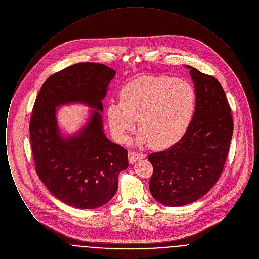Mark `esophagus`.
<instances>
[{"label":"esophagus","instance_id":"esophagus-1","mask_svg":"<svg viewBox=\"0 0 259 259\" xmlns=\"http://www.w3.org/2000/svg\"><path fill=\"white\" fill-rule=\"evenodd\" d=\"M146 157V155L144 153L141 152H136V151H130L128 154V158L130 163H135L136 161L140 160V159H144Z\"/></svg>","mask_w":259,"mask_h":259}]
</instances>
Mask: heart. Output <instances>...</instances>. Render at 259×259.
Returning <instances> with one entry per match:
<instances>
[{
	"label": "heart",
	"mask_w": 259,
	"mask_h": 259,
	"mask_svg": "<svg viewBox=\"0 0 259 259\" xmlns=\"http://www.w3.org/2000/svg\"><path fill=\"white\" fill-rule=\"evenodd\" d=\"M118 104L107 108V118L114 138L129 141L136 119L141 132L139 144L154 149L169 148L185 135L193 118L197 94L184 79L169 75H143L125 84Z\"/></svg>",
	"instance_id": "obj_1"
}]
</instances>
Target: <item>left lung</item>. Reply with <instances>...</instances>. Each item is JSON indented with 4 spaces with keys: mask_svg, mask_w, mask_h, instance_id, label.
<instances>
[{
    "mask_svg": "<svg viewBox=\"0 0 259 259\" xmlns=\"http://www.w3.org/2000/svg\"><path fill=\"white\" fill-rule=\"evenodd\" d=\"M197 94L196 109L185 135L148 159L153 172L149 190L157 202L180 207L203 197L222 175L233 134V118L219 80L186 66Z\"/></svg>",
    "mask_w": 259,
    "mask_h": 259,
    "instance_id": "1",
    "label": "left lung"
}]
</instances>
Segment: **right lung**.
Segmentation results:
<instances>
[{"label": "right lung", "mask_w": 259, "mask_h": 259, "mask_svg": "<svg viewBox=\"0 0 259 259\" xmlns=\"http://www.w3.org/2000/svg\"><path fill=\"white\" fill-rule=\"evenodd\" d=\"M114 74L103 64H74L50 75L33 107L29 129L37 175L51 194L77 209L108 203L117 190L119 172L129 166L128 150L107 139L100 113ZM76 101L95 110L76 136L63 138L56 107Z\"/></svg>", "instance_id": "add662e5"}]
</instances>
